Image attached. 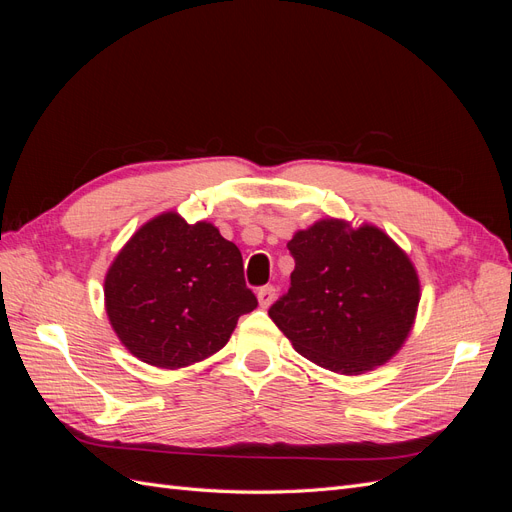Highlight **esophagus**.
I'll return each mask as SVG.
<instances>
[{"label": "esophagus", "mask_w": 512, "mask_h": 512, "mask_svg": "<svg viewBox=\"0 0 512 512\" xmlns=\"http://www.w3.org/2000/svg\"><path fill=\"white\" fill-rule=\"evenodd\" d=\"M275 294H277L275 286H262L258 290V303H260V307H269L273 303V299H275Z\"/></svg>", "instance_id": "1"}]
</instances>
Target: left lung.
Masks as SVG:
<instances>
[{
	"mask_svg": "<svg viewBox=\"0 0 512 512\" xmlns=\"http://www.w3.org/2000/svg\"><path fill=\"white\" fill-rule=\"evenodd\" d=\"M290 288L271 320L294 350L335 374H363L406 342L418 305L410 258L374 226L320 220L288 241Z\"/></svg>",
	"mask_w": 512,
	"mask_h": 512,
	"instance_id": "left-lung-1",
	"label": "left lung"
}]
</instances>
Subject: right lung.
<instances>
[{
    "label": "right lung",
    "instance_id": "add662e5",
    "mask_svg": "<svg viewBox=\"0 0 512 512\" xmlns=\"http://www.w3.org/2000/svg\"><path fill=\"white\" fill-rule=\"evenodd\" d=\"M106 314L138 359L177 369L218 352L258 305L239 247L207 224L164 213L123 247L104 282Z\"/></svg>",
    "mask_w": 512,
    "mask_h": 512
}]
</instances>
